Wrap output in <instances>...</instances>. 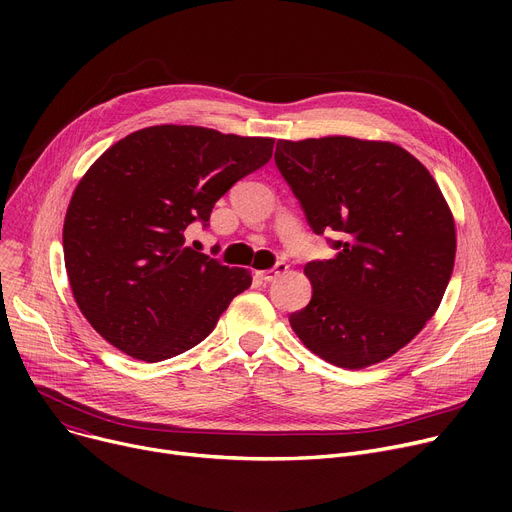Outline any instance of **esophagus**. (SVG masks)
Instances as JSON below:
<instances>
[{"mask_svg":"<svg viewBox=\"0 0 512 512\" xmlns=\"http://www.w3.org/2000/svg\"><path fill=\"white\" fill-rule=\"evenodd\" d=\"M286 270H288V265L284 263V261H278L272 270H265V272H257V276L261 278V280H265V282H274L278 276H282V274H286Z\"/></svg>","mask_w":512,"mask_h":512,"instance_id":"esophagus-1","label":"esophagus"}]
</instances>
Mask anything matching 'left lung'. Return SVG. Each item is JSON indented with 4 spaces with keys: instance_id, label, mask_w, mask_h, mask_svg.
Segmentation results:
<instances>
[{
    "instance_id": "1",
    "label": "left lung",
    "mask_w": 512,
    "mask_h": 512,
    "mask_svg": "<svg viewBox=\"0 0 512 512\" xmlns=\"http://www.w3.org/2000/svg\"><path fill=\"white\" fill-rule=\"evenodd\" d=\"M276 166L315 234L336 249L309 261V305L290 326L317 357L363 369L392 357L434 317L450 282L456 232L434 176L386 141H278Z\"/></svg>"
}]
</instances>
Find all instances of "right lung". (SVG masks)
<instances>
[{"mask_svg":"<svg viewBox=\"0 0 512 512\" xmlns=\"http://www.w3.org/2000/svg\"><path fill=\"white\" fill-rule=\"evenodd\" d=\"M274 139L161 124L128 134L80 178L64 220L78 309L118 351L157 363L205 340L251 274L186 245Z\"/></svg>","mask_w":512,"mask_h":512,"instance_id":"1","label":"right lung"}]
</instances>
